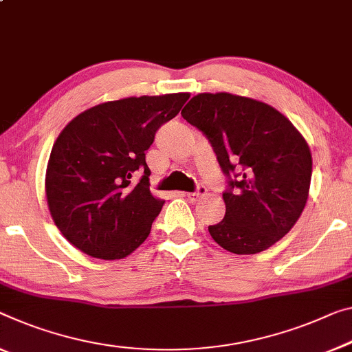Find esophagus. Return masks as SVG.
Segmentation results:
<instances>
[{"mask_svg": "<svg viewBox=\"0 0 352 352\" xmlns=\"http://www.w3.org/2000/svg\"><path fill=\"white\" fill-rule=\"evenodd\" d=\"M208 193V190H206V187H203V186H199L198 188H197V190H195V192H188L187 193V198L188 199H190V201L192 203H197L198 201V199L199 198H203L204 197V195H206Z\"/></svg>", "mask_w": 352, "mask_h": 352, "instance_id": "esophagus-1", "label": "esophagus"}]
</instances>
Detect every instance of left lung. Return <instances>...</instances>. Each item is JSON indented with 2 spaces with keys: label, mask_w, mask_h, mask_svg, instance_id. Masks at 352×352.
<instances>
[{
  "label": "left lung",
  "mask_w": 352,
  "mask_h": 352,
  "mask_svg": "<svg viewBox=\"0 0 352 352\" xmlns=\"http://www.w3.org/2000/svg\"><path fill=\"white\" fill-rule=\"evenodd\" d=\"M181 115L209 138L226 176L223 220L212 239L236 255L267 250L304 210L311 181V153L302 133L274 107L230 93H199Z\"/></svg>",
  "instance_id": "8db88e82"
}]
</instances>
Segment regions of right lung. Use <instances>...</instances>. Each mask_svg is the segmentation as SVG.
<instances>
[{"label":"right lung","mask_w":352,"mask_h":352,"mask_svg":"<svg viewBox=\"0 0 352 352\" xmlns=\"http://www.w3.org/2000/svg\"><path fill=\"white\" fill-rule=\"evenodd\" d=\"M188 97L173 93L104 102L75 116L58 135L45 195L53 221L74 247L93 258L122 259L146 241L164 199L149 190L144 153ZM138 169L144 177L132 186Z\"/></svg>","instance_id":"obj_1"}]
</instances>
